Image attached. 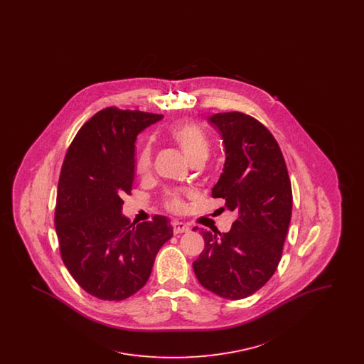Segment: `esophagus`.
Here are the masks:
<instances>
[{
  "label": "esophagus",
  "instance_id": "esophagus-1",
  "mask_svg": "<svg viewBox=\"0 0 364 364\" xmlns=\"http://www.w3.org/2000/svg\"><path fill=\"white\" fill-rule=\"evenodd\" d=\"M173 233L174 235H180V233H186L190 230V226L183 224V223H178V221H174L173 224Z\"/></svg>",
  "mask_w": 364,
  "mask_h": 364
}]
</instances>
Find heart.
<instances>
[{
  "label": "heart",
  "instance_id": "1",
  "mask_svg": "<svg viewBox=\"0 0 364 364\" xmlns=\"http://www.w3.org/2000/svg\"><path fill=\"white\" fill-rule=\"evenodd\" d=\"M169 138L180 147L184 156L188 158L191 164L199 159L206 161L208 156V140L205 132L192 122L176 124L169 128ZM153 166V153L150 146L144 144L139 149L138 156L135 159V171L139 176L146 177L151 172ZM164 206L169 211L180 213L184 208V199L180 193L171 192L164 198Z\"/></svg>",
  "mask_w": 364,
  "mask_h": 364
}]
</instances>
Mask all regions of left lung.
I'll use <instances>...</instances> for the list:
<instances>
[{"instance_id":"1","label":"left lung","mask_w":364,"mask_h":364,"mask_svg":"<svg viewBox=\"0 0 364 364\" xmlns=\"http://www.w3.org/2000/svg\"><path fill=\"white\" fill-rule=\"evenodd\" d=\"M223 136L225 165L213 198L237 213L226 233L202 230L205 250L192 263L202 287L229 300L248 297L277 270L292 215V187L277 140L240 112L208 117Z\"/></svg>"}]
</instances>
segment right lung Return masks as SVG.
<instances>
[{
	"label": "right lung",
	"instance_id": "add662e5",
	"mask_svg": "<svg viewBox=\"0 0 364 364\" xmlns=\"http://www.w3.org/2000/svg\"><path fill=\"white\" fill-rule=\"evenodd\" d=\"M164 116L106 107L79 129L58 180L54 225L70 276L101 300L119 301L141 289L156 252L173 236L169 220L129 223L122 196L131 195L139 132Z\"/></svg>",
	"mask_w": 364,
	"mask_h": 364
}]
</instances>
